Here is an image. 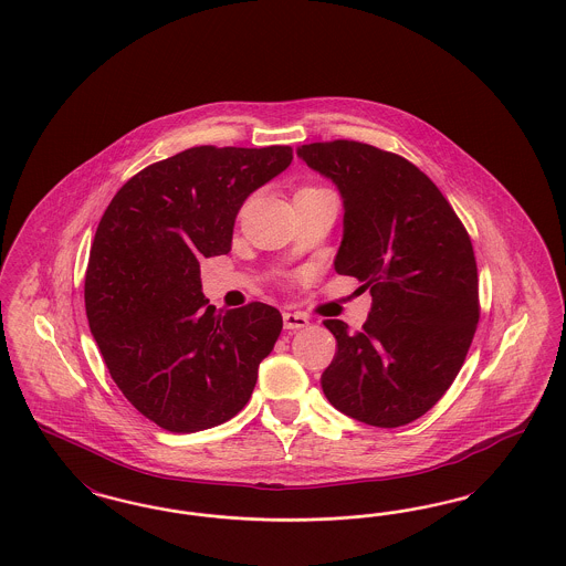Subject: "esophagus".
I'll return each mask as SVG.
<instances>
[{"mask_svg": "<svg viewBox=\"0 0 566 566\" xmlns=\"http://www.w3.org/2000/svg\"><path fill=\"white\" fill-rule=\"evenodd\" d=\"M310 326V318L301 312H284V328L286 331H301Z\"/></svg>", "mask_w": 566, "mask_h": 566, "instance_id": "1", "label": "esophagus"}]
</instances>
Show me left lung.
<instances>
[{
	"label": "left lung",
	"instance_id": "1",
	"mask_svg": "<svg viewBox=\"0 0 566 566\" xmlns=\"http://www.w3.org/2000/svg\"><path fill=\"white\" fill-rule=\"evenodd\" d=\"M344 199L335 271L374 296L363 331L324 321L337 352L324 397L358 422L395 429L424 416L458 376L480 321L478 265L457 212L413 163L335 139L296 148Z\"/></svg>",
	"mask_w": 566,
	"mask_h": 566
}]
</instances>
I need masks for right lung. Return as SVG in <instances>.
Listing matches in <instances>:
<instances>
[{
	"label": "right lung",
	"instance_id": "right-lung-1",
	"mask_svg": "<svg viewBox=\"0 0 566 566\" xmlns=\"http://www.w3.org/2000/svg\"><path fill=\"white\" fill-rule=\"evenodd\" d=\"M291 161V146H195L135 174L99 220L84 275L88 326L120 392L165 431L212 429L242 411L280 337L268 303L218 314L199 261L231 250L248 195Z\"/></svg>",
	"mask_w": 566,
	"mask_h": 566
}]
</instances>
